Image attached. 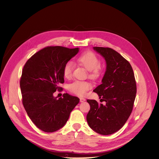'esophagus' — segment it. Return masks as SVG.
<instances>
[{
    "instance_id": "34e87169",
    "label": "esophagus",
    "mask_w": 159,
    "mask_h": 159,
    "mask_svg": "<svg viewBox=\"0 0 159 159\" xmlns=\"http://www.w3.org/2000/svg\"><path fill=\"white\" fill-rule=\"evenodd\" d=\"M85 100H86V99L84 98H82V97H80V102H84Z\"/></svg>"
}]
</instances>
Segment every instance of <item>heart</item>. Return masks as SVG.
<instances>
[{
  "mask_svg": "<svg viewBox=\"0 0 159 159\" xmlns=\"http://www.w3.org/2000/svg\"><path fill=\"white\" fill-rule=\"evenodd\" d=\"M77 61L89 71V76L92 78H97L99 76L100 61L93 52L88 51L82 54L78 57ZM73 69L74 65L73 62L71 61L67 62L63 68L64 77L66 78H71ZM91 88V84L85 81H75L68 86L69 91L79 96L84 95Z\"/></svg>",
  "mask_w": 159,
  "mask_h": 159,
  "instance_id": "heart-1",
  "label": "heart"
}]
</instances>
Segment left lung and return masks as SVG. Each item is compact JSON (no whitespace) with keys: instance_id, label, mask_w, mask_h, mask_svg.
<instances>
[{"instance_id":"obj_1","label":"left lung","mask_w":159,"mask_h":159,"mask_svg":"<svg viewBox=\"0 0 159 159\" xmlns=\"http://www.w3.org/2000/svg\"><path fill=\"white\" fill-rule=\"evenodd\" d=\"M106 61L102 83L93 92L105 105L87 100L91 109L86 119L91 129L103 135H111L120 129L132 111L136 93L134 71L130 63L110 48L93 47Z\"/></svg>"}]
</instances>
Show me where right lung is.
<instances>
[{
    "label": "right lung",
    "instance_id": "right-lung-1",
    "mask_svg": "<svg viewBox=\"0 0 159 159\" xmlns=\"http://www.w3.org/2000/svg\"><path fill=\"white\" fill-rule=\"evenodd\" d=\"M79 48L48 46L34 54L23 67L20 80L23 104L33 123L45 132L63 127L80 99L67 93L53 96L64 83L63 68Z\"/></svg>",
    "mask_w": 159,
    "mask_h": 159
}]
</instances>
